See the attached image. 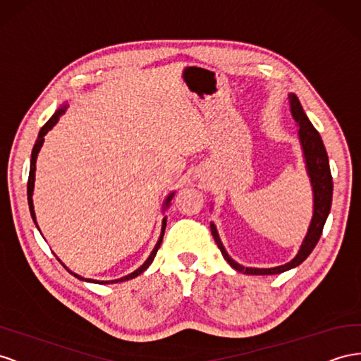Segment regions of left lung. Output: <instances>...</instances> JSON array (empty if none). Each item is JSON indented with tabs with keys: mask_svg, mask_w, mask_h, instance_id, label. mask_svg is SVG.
Wrapping results in <instances>:
<instances>
[{
	"mask_svg": "<svg viewBox=\"0 0 361 361\" xmlns=\"http://www.w3.org/2000/svg\"><path fill=\"white\" fill-rule=\"evenodd\" d=\"M288 103H290V112L293 115L298 126V136H299L302 154H304L305 170L310 178L311 190H313V217H311L307 235L304 237V240H302V245L296 253V257L291 261L286 262V264L269 267V269L245 267L238 264L237 261H233L228 255L225 246H223L216 225L211 221V233L217 243L223 258L229 262V266L232 269H235L237 271H243V274L246 275H278V274H282V271H287L290 269H295L299 264H302L310 253L313 252L320 235H322V229L331 209V202H333V176H331L329 161H328V154L325 150L324 141L320 138L319 132L314 129V126L308 120L307 114L304 112V109H302L299 99L293 92L288 94Z\"/></svg>",
	"mask_w": 361,
	"mask_h": 361,
	"instance_id": "obj_1",
	"label": "left lung"
}]
</instances>
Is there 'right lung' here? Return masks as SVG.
Instances as JSON below:
<instances>
[{"label":"right lung","mask_w":361,"mask_h":361,"mask_svg":"<svg viewBox=\"0 0 361 361\" xmlns=\"http://www.w3.org/2000/svg\"><path fill=\"white\" fill-rule=\"evenodd\" d=\"M66 108H68V104L66 103H63L59 109H57L54 114H53V116L50 120H48L44 126H42V129L39 130V135H37V140H36V142H35V147H33V150H32V159H30V173H28V183H27V200H28V208H30V214H32V219H33V221H35V225H36V228L39 229V226H37V221H36V214H35V207H33V190H35V171H36V159H37V154H39V152H41V149H42V144H44V141H45V138L44 136L50 132L54 126L57 124V121H59V118L61 116L66 112ZM173 196H174V191L173 192H170L167 197H165V200H164V204H162V212L167 209L169 207H170V202H171V199H173ZM165 226H167V217H164L162 219V226H161V235H159V238H158V243L157 245H154V247H153V250H152V253L149 255V258L144 261V264L141 266V267H138L136 269L135 271H132V274H129V275H126V276H123V278H118V279H112V281H97V279H90V278H83V276H80V275H77V274H74V271H71L70 269H68L63 262V267L70 271L71 275H74L77 279H80V281H86V282H92V284H116V282H123V281H129V279H133V278H136L138 275H141L144 270H147V267L152 264V261L154 259V257H157V252H158V249L161 247V243H162V238H164V232H165ZM41 232V231H39ZM59 259V258H57ZM61 261V259H59Z\"/></svg>","instance_id":"1"}]
</instances>
